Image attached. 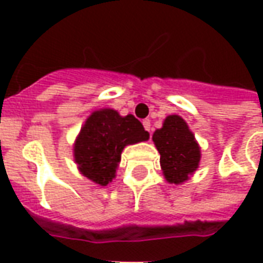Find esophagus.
I'll return each instance as SVG.
<instances>
[{"instance_id": "esophagus-1", "label": "esophagus", "mask_w": 263, "mask_h": 263, "mask_svg": "<svg viewBox=\"0 0 263 263\" xmlns=\"http://www.w3.org/2000/svg\"><path fill=\"white\" fill-rule=\"evenodd\" d=\"M143 126H145V129L151 134V129H152V128H151V120H143Z\"/></svg>"}]
</instances>
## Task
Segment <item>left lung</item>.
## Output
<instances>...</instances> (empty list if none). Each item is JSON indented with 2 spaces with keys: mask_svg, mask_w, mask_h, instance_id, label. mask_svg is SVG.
<instances>
[{
  "mask_svg": "<svg viewBox=\"0 0 263 263\" xmlns=\"http://www.w3.org/2000/svg\"><path fill=\"white\" fill-rule=\"evenodd\" d=\"M160 154V166L169 183L180 184L196 172L200 163V148L186 121L179 115H169L163 126L152 137Z\"/></svg>",
  "mask_w": 263,
  "mask_h": 263,
  "instance_id": "obj_1",
  "label": "left lung"
}]
</instances>
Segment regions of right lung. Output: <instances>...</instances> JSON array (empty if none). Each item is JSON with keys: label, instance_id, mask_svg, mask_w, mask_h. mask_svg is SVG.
Here are the masks:
<instances>
[{"label": "right lung", "instance_id": "1", "mask_svg": "<svg viewBox=\"0 0 263 263\" xmlns=\"http://www.w3.org/2000/svg\"><path fill=\"white\" fill-rule=\"evenodd\" d=\"M148 139L149 134L134 115L121 117L115 109H98L87 118L76 139L74 160L83 176L107 186L115 177L126 145Z\"/></svg>", "mask_w": 263, "mask_h": 263}]
</instances>
